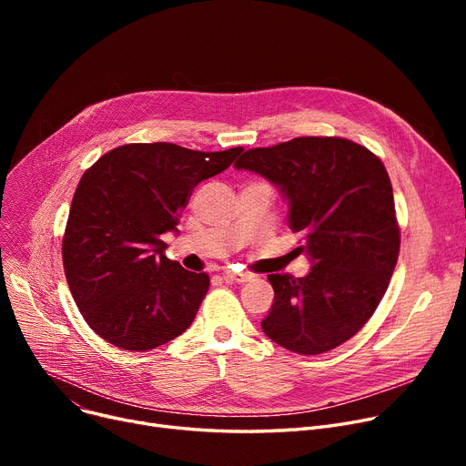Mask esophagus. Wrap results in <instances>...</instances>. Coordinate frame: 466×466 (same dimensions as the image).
<instances>
[{
  "instance_id": "1",
  "label": "esophagus",
  "mask_w": 466,
  "mask_h": 466,
  "mask_svg": "<svg viewBox=\"0 0 466 466\" xmlns=\"http://www.w3.org/2000/svg\"><path fill=\"white\" fill-rule=\"evenodd\" d=\"M223 278H225L227 281H230V283H246V281H249L253 276L248 274V272H232V270H227V272L223 274Z\"/></svg>"
}]
</instances>
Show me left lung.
<instances>
[{"label": "left lung", "mask_w": 466, "mask_h": 466, "mask_svg": "<svg viewBox=\"0 0 466 466\" xmlns=\"http://www.w3.org/2000/svg\"><path fill=\"white\" fill-rule=\"evenodd\" d=\"M236 169L262 176L289 202L311 268L304 278L270 274L274 304L264 334L300 355L344 344L370 319L400 249L393 187L381 160L344 137H295L243 153Z\"/></svg>", "instance_id": "obj_1"}]
</instances>
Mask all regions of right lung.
<instances>
[{
	"mask_svg": "<svg viewBox=\"0 0 466 466\" xmlns=\"http://www.w3.org/2000/svg\"><path fill=\"white\" fill-rule=\"evenodd\" d=\"M241 151L128 143L85 171L62 258L71 297L96 334L116 348L147 351L190 327L209 278L169 260L160 236L177 234L196 185L225 171Z\"/></svg>",
	"mask_w": 466,
	"mask_h": 466,
	"instance_id": "obj_1",
	"label": "right lung"
}]
</instances>
